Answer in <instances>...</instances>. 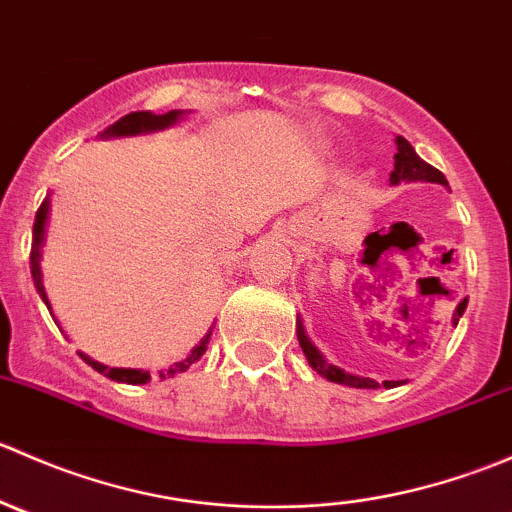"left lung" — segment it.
Returning a JSON list of instances; mask_svg holds the SVG:
<instances>
[{
  "label": "left lung",
  "mask_w": 512,
  "mask_h": 512,
  "mask_svg": "<svg viewBox=\"0 0 512 512\" xmlns=\"http://www.w3.org/2000/svg\"><path fill=\"white\" fill-rule=\"evenodd\" d=\"M391 185H399V183H414V180H426V183H441L448 185V180L443 178V173L433 165H428L426 160L418 158V153L411 148V143L406 141L404 136H396V156H394V170H391ZM466 304L468 299H463L461 304L456 307V314H453V324H458V317L466 312ZM297 339H299V347H302L304 356H307L309 366L317 371L319 376L324 379L334 381V384H344V386H354V389H379L374 379H366V376H354L349 371L339 369V366L327 364L319 349L309 342L307 332L302 327V319H297ZM404 381H384V389H394V386H401Z\"/></svg>",
  "instance_id": "left-lung-1"
}]
</instances>
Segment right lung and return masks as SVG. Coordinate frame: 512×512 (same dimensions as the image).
<instances>
[{
  "mask_svg": "<svg viewBox=\"0 0 512 512\" xmlns=\"http://www.w3.org/2000/svg\"><path fill=\"white\" fill-rule=\"evenodd\" d=\"M183 116V111H168L163 113V116H156V113L151 111H133L128 113V116L118 118L113 126H108L106 131L98 133L101 138H113V136H138V133H151V131H160V128H168L173 126V123H178V118ZM46 218H49V198L41 203V208L36 210V220H34V230H32V255H29V262H32V280L36 285V292H39V297L44 299V304L49 307V299H46V292H44V282H41V245H44V227H46ZM51 312V307H49ZM210 337H213V332H208L203 337V342L198 344V347L190 352L188 359L178 361V364H173L170 369H163L158 371V379H170V376L180 374V371L190 369V364H195V361L200 359V356L205 354V349H208V342ZM81 359L86 361L89 366H94L98 374L108 376V379L113 381H121V384H148V381L153 379L151 371H143V369H108V366L98 364V361L89 359L86 354H79Z\"/></svg>",
  "mask_w": 512,
  "mask_h": 512,
  "instance_id": "add662e5",
  "label": "right lung"
}]
</instances>
